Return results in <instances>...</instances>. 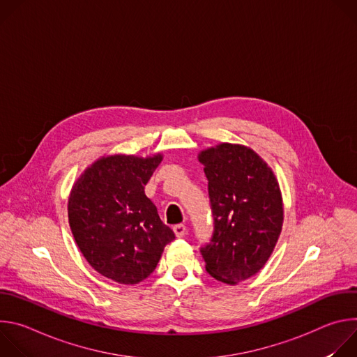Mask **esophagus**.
Segmentation results:
<instances>
[{
	"mask_svg": "<svg viewBox=\"0 0 357 357\" xmlns=\"http://www.w3.org/2000/svg\"><path fill=\"white\" fill-rule=\"evenodd\" d=\"M174 233L176 237H183L186 233V226L185 225H175L174 226Z\"/></svg>",
	"mask_w": 357,
	"mask_h": 357,
	"instance_id": "obj_1",
	"label": "esophagus"
}]
</instances>
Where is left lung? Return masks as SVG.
I'll return each instance as SVG.
<instances>
[{
	"label": "left lung",
	"mask_w": 357,
	"mask_h": 357,
	"mask_svg": "<svg viewBox=\"0 0 357 357\" xmlns=\"http://www.w3.org/2000/svg\"><path fill=\"white\" fill-rule=\"evenodd\" d=\"M208 178L213 233L200 247L206 271L234 285L257 274L277 244L284 211L278 182L252 149L220 144L199 154Z\"/></svg>",
	"instance_id": "1"
}]
</instances>
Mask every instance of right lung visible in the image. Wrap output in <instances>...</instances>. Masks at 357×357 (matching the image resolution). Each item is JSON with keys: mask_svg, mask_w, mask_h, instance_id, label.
I'll return each mask as SVG.
<instances>
[{"mask_svg": "<svg viewBox=\"0 0 357 357\" xmlns=\"http://www.w3.org/2000/svg\"><path fill=\"white\" fill-rule=\"evenodd\" d=\"M162 155H113L96 161L69 196V225L87 263L120 284H138L155 270L175 238L144 186Z\"/></svg>", "mask_w": 357, "mask_h": 357, "instance_id": "1", "label": "right lung"}]
</instances>
